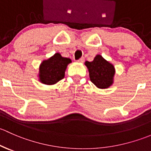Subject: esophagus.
<instances>
[{"mask_svg": "<svg viewBox=\"0 0 151 151\" xmlns=\"http://www.w3.org/2000/svg\"><path fill=\"white\" fill-rule=\"evenodd\" d=\"M78 63H83V62H84V58H83V57H82V58H81L80 60H78Z\"/></svg>", "mask_w": 151, "mask_h": 151, "instance_id": "esophagus-1", "label": "esophagus"}]
</instances>
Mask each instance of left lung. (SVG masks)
<instances>
[{
    "instance_id": "8db88e82",
    "label": "left lung",
    "mask_w": 151,
    "mask_h": 151,
    "mask_svg": "<svg viewBox=\"0 0 151 151\" xmlns=\"http://www.w3.org/2000/svg\"><path fill=\"white\" fill-rule=\"evenodd\" d=\"M90 81L99 88H108L113 83L115 70L113 64L97 54L91 62H85Z\"/></svg>"
}]
</instances>
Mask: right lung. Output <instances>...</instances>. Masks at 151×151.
<instances>
[{
	"mask_svg": "<svg viewBox=\"0 0 151 151\" xmlns=\"http://www.w3.org/2000/svg\"><path fill=\"white\" fill-rule=\"evenodd\" d=\"M71 63L70 59L62 57L60 53H55L52 57L41 63L38 80L43 84H55L64 78L67 67Z\"/></svg>",
	"mask_w": 151,
	"mask_h": 151,
	"instance_id": "obj_1",
	"label": "right lung"
}]
</instances>
